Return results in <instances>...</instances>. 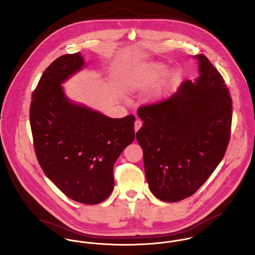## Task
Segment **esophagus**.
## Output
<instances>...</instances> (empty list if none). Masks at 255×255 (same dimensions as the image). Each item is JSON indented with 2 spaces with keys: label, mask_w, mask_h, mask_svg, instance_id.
Listing matches in <instances>:
<instances>
[{
  "label": "esophagus",
  "mask_w": 255,
  "mask_h": 255,
  "mask_svg": "<svg viewBox=\"0 0 255 255\" xmlns=\"http://www.w3.org/2000/svg\"><path fill=\"white\" fill-rule=\"evenodd\" d=\"M141 125H142V122L140 121V120H136L135 121V125H134V127H135V132H137L138 130H139V128L141 127Z\"/></svg>",
  "instance_id": "esophagus-1"
}]
</instances>
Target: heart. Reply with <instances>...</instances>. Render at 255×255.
<instances>
[{"instance_id": "heart-1", "label": "heart", "mask_w": 255, "mask_h": 255, "mask_svg": "<svg viewBox=\"0 0 255 255\" xmlns=\"http://www.w3.org/2000/svg\"><path fill=\"white\" fill-rule=\"evenodd\" d=\"M167 70L162 62H150L133 69L124 79V84L130 92L142 91L152 86ZM163 76V75H162ZM181 74L178 70L168 71L158 81L156 86L149 95V103H159L166 98L178 84Z\"/></svg>"}]
</instances>
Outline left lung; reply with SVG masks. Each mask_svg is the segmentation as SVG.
Masks as SVG:
<instances>
[{
    "label": "left lung",
    "instance_id": "obj_1",
    "mask_svg": "<svg viewBox=\"0 0 255 255\" xmlns=\"http://www.w3.org/2000/svg\"><path fill=\"white\" fill-rule=\"evenodd\" d=\"M199 77L172 97L137 110L143 122L136 138L154 196L178 202L193 195L225 154L232 99L224 79L205 55H194Z\"/></svg>",
    "mask_w": 255,
    "mask_h": 255
}]
</instances>
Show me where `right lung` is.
Instances as JSON below:
<instances>
[{
	"instance_id": "1",
	"label": "right lung",
	"mask_w": 255,
	"mask_h": 255,
	"mask_svg": "<svg viewBox=\"0 0 255 255\" xmlns=\"http://www.w3.org/2000/svg\"><path fill=\"white\" fill-rule=\"evenodd\" d=\"M84 68L80 52L49 65L32 95L30 124L45 176L72 200L96 205L114 190V165L135 138L136 118H109L69 98L62 84Z\"/></svg>"
}]
</instances>
